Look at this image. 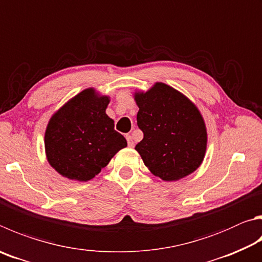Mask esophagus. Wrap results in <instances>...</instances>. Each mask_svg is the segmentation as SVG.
I'll use <instances>...</instances> for the list:
<instances>
[{"label": "esophagus", "instance_id": "esophagus-1", "mask_svg": "<svg viewBox=\"0 0 262 262\" xmlns=\"http://www.w3.org/2000/svg\"><path fill=\"white\" fill-rule=\"evenodd\" d=\"M126 140H127V142H128V145H129V146H133V145H134V141H133V137H132V135L127 134V135H126Z\"/></svg>", "mask_w": 262, "mask_h": 262}]
</instances>
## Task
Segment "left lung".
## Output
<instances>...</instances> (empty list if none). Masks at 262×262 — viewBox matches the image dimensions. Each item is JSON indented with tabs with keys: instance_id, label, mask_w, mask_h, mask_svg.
<instances>
[{
	"instance_id": "left-lung-1",
	"label": "left lung",
	"mask_w": 262,
	"mask_h": 262,
	"mask_svg": "<svg viewBox=\"0 0 262 262\" xmlns=\"http://www.w3.org/2000/svg\"><path fill=\"white\" fill-rule=\"evenodd\" d=\"M137 126L143 140L135 146L150 172L178 181L194 172L204 159L207 133L196 105L169 85L157 82L136 93Z\"/></svg>"
}]
</instances>
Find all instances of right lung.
Instances as JSON below:
<instances>
[{
  "label": "right lung",
  "instance_id": "add662e5",
  "mask_svg": "<svg viewBox=\"0 0 262 262\" xmlns=\"http://www.w3.org/2000/svg\"><path fill=\"white\" fill-rule=\"evenodd\" d=\"M110 99L85 89L60 107L47 127L49 164L70 180L89 181L105 167L127 141L105 113Z\"/></svg>",
  "mask_w": 262,
  "mask_h": 262
}]
</instances>
